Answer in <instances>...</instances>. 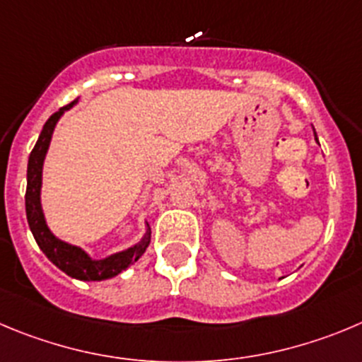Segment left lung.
<instances>
[{
	"mask_svg": "<svg viewBox=\"0 0 362 362\" xmlns=\"http://www.w3.org/2000/svg\"><path fill=\"white\" fill-rule=\"evenodd\" d=\"M313 130H314V128H313ZM314 139H316V143H318V135H316V132H314ZM320 144V143H318Z\"/></svg>",
	"mask_w": 362,
	"mask_h": 362,
	"instance_id": "8db88e82",
	"label": "left lung"
}]
</instances>
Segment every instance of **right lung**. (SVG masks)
Masks as SVG:
<instances>
[{"instance_id": "1", "label": "right lung", "mask_w": 362, "mask_h": 362, "mask_svg": "<svg viewBox=\"0 0 362 362\" xmlns=\"http://www.w3.org/2000/svg\"><path fill=\"white\" fill-rule=\"evenodd\" d=\"M78 103V98L69 103L67 107H62L57 110L46 123H44L42 132H40L39 139H37L35 146H33L32 153L28 158V171H26V219H28L30 230H32L33 238H35L37 245L42 250V253L59 269H62L66 275L71 279L83 280V282H100V280L112 279V276L119 275L121 272L137 262L141 259L146 248L150 246L151 230L150 225L144 223V234L135 245L128 246V248L121 250V252L110 253L107 257L94 259L83 248L71 243L62 241L57 238L48 227L46 216L42 211V202H40V191H42V168L44 160H46V153L52 144L53 132H55L57 123L60 117L71 110L74 105Z\"/></svg>"}]
</instances>
